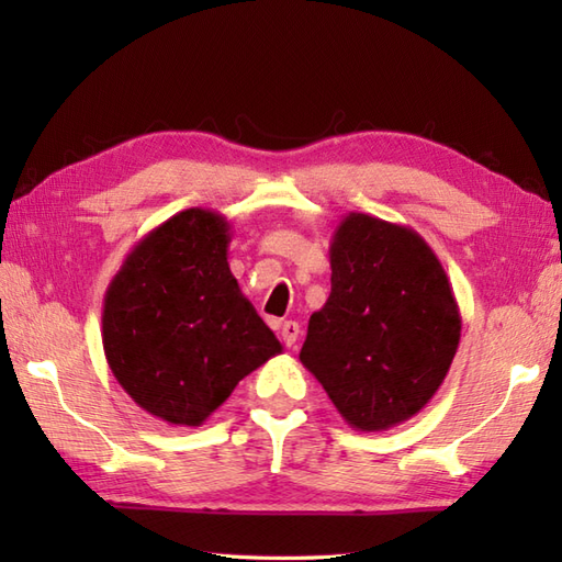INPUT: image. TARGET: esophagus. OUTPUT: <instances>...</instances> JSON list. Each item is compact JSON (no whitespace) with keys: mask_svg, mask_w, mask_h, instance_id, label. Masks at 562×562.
Segmentation results:
<instances>
[{"mask_svg":"<svg viewBox=\"0 0 562 562\" xmlns=\"http://www.w3.org/2000/svg\"><path fill=\"white\" fill-rule=\"evenodd\" d=\"M300 333H302V328H300V324H296V321H284L282 328H280L282 342L288 345V348H294V342L300 340Z\"/></svg>","mask_w":562,"mask_h":562,"instance_id":"34e87169","label":"esophagus"}]
</instances>
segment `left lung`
I'll use <instances>...</instances> for the list:
<instances>
[{
  "instance_id": "8db88e82",
  "label": "left lung",
  "mask_w": 562,
  "mask_h": 562,
  "mask_svg": "<svg viewBox=\"0 0 562 562\" xmlns=\"http://www.w3.org/2000/svg\"><path fill=\"white\" fill-rule=\"evenodd\" d=\"M459 340L457 296L425 238L345 214L330 238V296L300 352L342 420L357 432L411 420L447 379Z\"/></svg>"
}]
</instances>
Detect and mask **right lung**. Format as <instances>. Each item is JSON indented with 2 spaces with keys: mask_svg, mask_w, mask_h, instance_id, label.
Returning <instances> with one entry per match:
<instances>
[{
  "mask_svg": "<svg viewBox=\"0 0 562 562\" xmlns=\"http://www.w3.org/2000/svg\"><path fill=\"white\" fill-rule=\"evenodd\" d=\"M224 214H173L125 256L103 296V352L142 411L200 427L238 381L282 352L238 290Z\"/></svg>",
  "mask_w": 562,
  "mask_h": 562,
  "instance_id": "1",
  "label": "right lung"
}]
</instances>
